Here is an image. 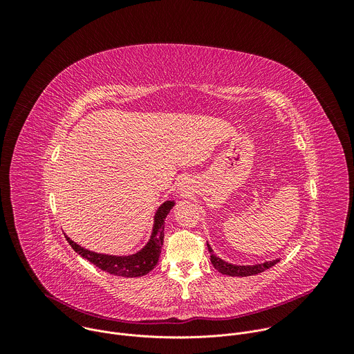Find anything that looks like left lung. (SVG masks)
Returning <instances> with one entry per match:
<instances>
[{
  "instance_id": "1",
  "label": "left lung",
  "mask_w": 354,
  "mask_h": 354,
  "mask_svg": "<svg viewBox=\"0 0 354 354\" xmlns=\"http://www.w3.org/2000/svg\"><path fill=\"white\" fill-rule=\"evenodd\" d=\"M207 248H209V252L212 254L210 257V261L213 263V266L223 274H227V276H235V277H246V276H255L258 273H262L265 272L266 269H270L272 266H274L277 262H280V259H276V261H269V262H265V263H259V265H252V266H238V265H231L228 262H224L223 259H220L218 257H216L213 254V249L212 246L207 243Z\"/></svg>"
}]
</instances>
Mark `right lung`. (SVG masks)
Returning a JSON list of instances; mask_svg holds the SVG:
<instances>
[{
    "instance_id": "right-lung-1",
    "label": "right lung",
    "mask_w": 354,
    "mask_h": 354,
    "mask_svg": "<svg viewBox=\"0 0 354 354\" xmlns=\"http://www.w3.org/2000/svg\"><path fill=\"white\" fill-rule=\"evenodd\" d=\"M174 205L175 203L171 200L161 205V207L157 210L154 217V228L149 241L140 252H137L134 255L113 257V255H105V254H96V252H92L80 246L78 243L71 241L68 236L66 238L78 255H81L84 259H86L100 270L108 272L115 276H122V277H140L153 270L160 259L161 248L164 243L165 218L171 212V209L174 207Z\"/></svg>"
}]
</instances>
